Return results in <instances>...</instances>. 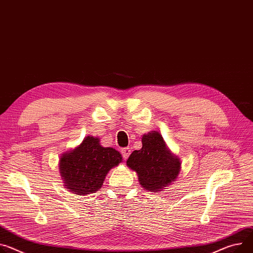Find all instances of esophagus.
Here are the masks:
<instances>
[{
    "instance_id": "1",
    "label": "esophagus",
    "mask_w": 253,
    "mask_h": 253,
    "mask_svg": "<svg viewBox=\"0 0 253 253\" xmlns=\"http://www.w3.org/2000/svg\"><path fill=\"white\" fill-rule=\"evenodd\" d=\"M130 152H131V150L129 147H126V148L122 149V154H123V157L125 160L128 158V156L130 155Z\"/></svg>"
}]
</instances>
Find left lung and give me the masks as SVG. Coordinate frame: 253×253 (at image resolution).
<instances>
[{
	"mask_svg": "<svg viewBox=\"0 0 253 253\" xmlns=\"http://www.w3.org/2000/svg\"><path fill=\"white\" fill-rule=\"evenodd\" d=\"M142 143V149L130 154L126 165L138 173L139 181L146 189L159 190L176 178L181 163L167 150L159 132L144 134Z\"/></svg>",
	"mask_w": 253,
	"mask_h": 253,
	"instance_id": "1",
	"label": "left lung"
}]
</instances>
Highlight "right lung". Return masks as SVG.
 Listing matches in <instances>:
<instances>
[{"label":"right lung","mask_w":253,"mask_h":253,"mask_svg":"<svg viewBox=\"0 0 253 253\" xmlns=\"http://www.w3.org/2000/svg\"><path fill=\"white\" fill-rule=\"evenodd\" d=\"M122 159L120 152L101 147L98 138L88 135L79 147L63 155L60 160L61 175L69 190L85 196L98 190L107 172L119 165Z\"/></svg>","instance_id":"add662e5"}]
</instances>
